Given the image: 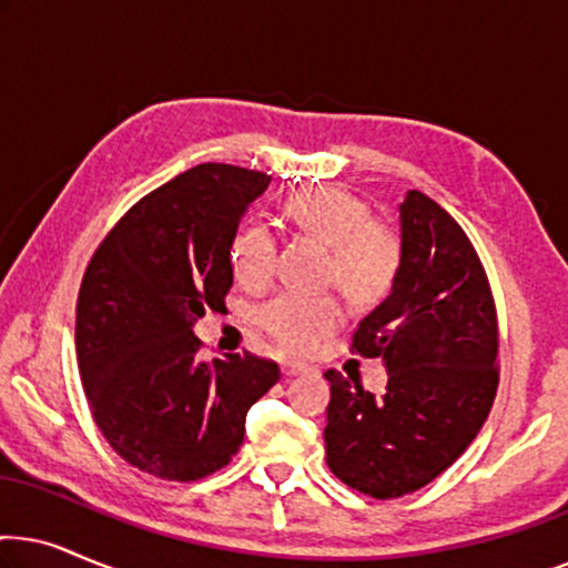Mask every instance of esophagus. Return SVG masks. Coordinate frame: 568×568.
<instances>
[{"label":"esophagus","mask_w":568,"mask_h":568,"mask_svg":"<svg viewBox=\"0 0 568 568\" xmlns=\"http://www.w3.org/2000/svg\"><path fill=\"white\" fill-rule=\"evenodd\" d=\"M310 367L305 362H297V359H286L284 364H282V372L286 377H294V375H302V372H307Z\"/></svg>","instance_id":"1"}]
</instances>
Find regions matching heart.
<instances>
[{
	"mask_svg": "<svg viewBox=\"0 0 568 568\" xmlns=\"http://www.w3.org/2000/svg\"><path fill=\"white\" fill-rule=\"evenodd\" d=\"M284 214L294 227L328 245V274L354 305H372L393 284L400 266V237L390 224L369 220V206L338 185H315L292 193ZM274 237L251 224L235 237L232 266L243 284H261L274 268ZM261 325L278 344L307 348L338 323L341 310L331 294H276L261 307Z\"/></svg>",
	"mask_w": 568,
	"mask_h": 568,
	"instance_id": "1",
	"label": "heart"
}]
</instances>
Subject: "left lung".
Wrapping results in <instances>:
<instances>
[{"mask_svg": "<svg viewBox=\"0 0 568 568\" xmlns=\"http://www.w3.org/2000/svg\"><path fill=\"white\" fill-rule=\"evenodd\" d=\"M398 214L400 266L354 331L356 352L383 362L385 393L325 372V463L375 499L447 470L476 439L499 383L494 297L468 235L422 191H408Z\"/></svg>", "mask_w": 568, "mask_h": 568, "instance_id": "8db88e82", "label": "left lung"}]
</instances>
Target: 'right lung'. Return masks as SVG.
Returning <instances> with one entry per match:
<instances>
[{"label":"right lung","mask_w":568,"mask_h":568,"mask_svg":"<svg viewBox=\"0 0 568 568\" xmlns=\"http://www.w3.org/2000/svg\"><path fill=\"white\" fill-rule=\"evenodd\" d=\"M271 178L220 162L129 209L84 271L74 348L95 424L134 468L196 480L224 468L245 416L278 383L253 354L196 359L193 325L224 310L237 227Z\"/></svg>","instance_id":"obj_1"}]
</instances>
